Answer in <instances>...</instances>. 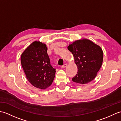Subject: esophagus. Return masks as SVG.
<instances>
[{
  "instance_id": "obj_1",
  "label": "esophagus",
  "mask_w": 121,
  "mask_h": 121,
  "mask_svg": "<svg viewBox=\"0 0 121 121\" xmlns=\"http://www.w3.org/2000/svg\"><path fill=\"white\" fill-rule=\"evenodd\" d=\"M66 66H67V65H66V64H65V65H63L62 66H61V68H65L66 67Z\"/></svg>"
}]
</instances>
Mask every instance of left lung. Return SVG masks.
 Here are the masks:
<instances>
[{
	"label": "left lung",
	"instance_id": "8db88e82",
	"mask_svg": "<svg viewBox=\"0 0 121 121\" xmlns=\"http://www.w3.org/2000/svg\"><path fill=\"white\" fill-rule=\"evenodd\" d=\"M78 66V74L72 81L86 84L96 78L103 62L104 53L100 46L87 38L75 40L68 46Z\"/></svg>",
	"mask_w": 121,
	"mask_h": 121
}]
</instances>
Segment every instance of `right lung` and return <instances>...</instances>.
Segmentation results:
<instances>
[{
  "instance_id": "obj_1",
  "label": "right lung",
  "mask_w": 121,
  "mask_h": 121,
  "mask_svg": "<svg viewBox=\"0 0 121 121\" xmlns=\"http://www.w3.org/2000/svg\"><path fill=\"white\" fill-rule=\"evenodd\" d=\"M21 63L27 80L40 89L49 87L55 78L56 70L50 65L45 43L34 41L21 56Z\"/></svg>"
}]
</instances>
